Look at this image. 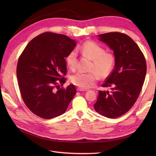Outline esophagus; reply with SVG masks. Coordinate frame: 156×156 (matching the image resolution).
<instances>
[{
    "mask_svg": "<svg viewBox=\"0 0 156 156\" xmlns=\"http://www.w3.org/2000/svg\"><path fill=\"white\" fill-rule=\"evenodd\" d=\"M77 91H79V92H83V91L87 90V89H82V88H77Z\"/></svg>",
    "mask_w": 156,
    "mask_h": 156,
    "instance_id": "1",
    "label": "esophagus"
}]
</instances>
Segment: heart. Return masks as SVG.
Instances as JSON below:
<instances>
[{
	"label": "heart",
	"mask_w": 156,
	"mask_h": 156,
	"mask_svg": "<svg viewBox=\"0 0 156 156\" xmlns=\"http://www.w3.org/2000/svg\"><path fill=\"white\" fill-rule=\"evenodd\" d=\"M80 50L92 60L90 73L77 72L72 75L70 81L74 85L82 89L91 87L98 81L99 75L107 77L114 68L116 59L115 55L105 53L101 45L94 41H87L80 47ZM66 62L69 68L74 70L77 67V53L75 50L71 51L66 57Z\"/></svg>",
	"instance_id": "1"
}]
</instances>
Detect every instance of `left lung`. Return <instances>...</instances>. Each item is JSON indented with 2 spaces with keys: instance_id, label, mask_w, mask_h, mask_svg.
<instances>
[{
  "instance_id": "1",
  "label": "left lung",
  "mask_w": 156,
  "mask_h": 156,
  "mask_svg": "<svg viewBox=\"0 0 156 156\" xmlns=\"http://www.w3.org/2000/svg\"><path fill=\"white\" fill-rule=\"evenodd\" d=\"M114 51L115 69L101 84L111 91L99 92L94 109L110 119L124 115L133 106L139 96L146 73L144 56L129 36L115 32L98 35Z\"/></svg>"
}]
</instances>
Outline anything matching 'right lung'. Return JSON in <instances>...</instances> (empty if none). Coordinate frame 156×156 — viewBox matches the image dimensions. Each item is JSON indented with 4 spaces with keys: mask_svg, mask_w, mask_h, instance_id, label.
Returning <instances> with one entry per match:
<instances>
[{
    "mask_svg": "<svg viewBox=\"0 0 156 156\" xmlns=\"http://www.w3.org/2000/svg\"><path fill=\"white\" fill-rule=\"evenodd\" d=\"M76 45L67 36L44 32L32 39L18 60L17 77L23 100L29 109L42 119L62 115L74 96L73 84L66 82L65 58Z\"/></svg>",
    "mask_w": 156,
    "mask_h": 156,
    "instance_id": "obj_1",
    "label": "right lung"
}]
</instances>
